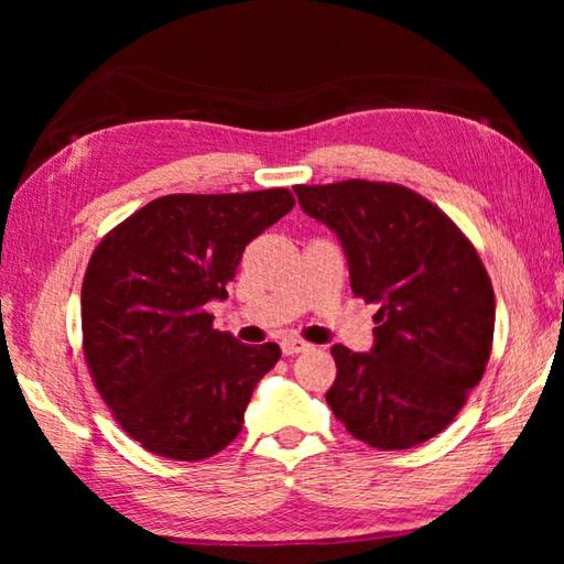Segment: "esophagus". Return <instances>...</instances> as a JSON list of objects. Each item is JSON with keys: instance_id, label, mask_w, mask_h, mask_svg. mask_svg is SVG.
Returning <instances> with one entry per match:
<instances>
[{"instance_id": "1", "label": "esophagus", "mask_w": 564, "mask_h": 564, "mask_svg": "<svg viewBox=\"0 0 564 564\" xmlns=\"http://www.w3.org/2000/svg\"><path fill=\"white\" fill-rule=\"evenodd\" d=\"M308 348H311L308 343H303V340H299V338H283V340H281L283 356H299V352L308 350Z\"/></svg>"}]
</instances>
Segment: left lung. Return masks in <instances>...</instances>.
Returning a JSON list of instances; mask_svg holds the SVG:
<instances>
[{
  "label": "left lung",
  "mask_w": 564,
  "mask_h": 564,
  "mask_svg": "<svg viewBox=\"0 0 564 564\" xmlns=\"http://www.w3.org/2000/svg\"><path fill=\"white\" fill-rule=\"evenodd\" d=\"M293 191L338 236L352 293L378 305L373 348H330L333 415L378 451L431 441L460 413L490 358L495 295L480 256L405 186L352 178Z\"/></svg>",
  "instance_id": "left-lung-1"
}]
</instances>
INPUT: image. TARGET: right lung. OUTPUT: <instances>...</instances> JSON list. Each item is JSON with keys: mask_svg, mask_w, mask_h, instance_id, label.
I'll return each mask as SVG.
<instances>
[{"mask_svg": "<svg viewBox=\"0 0 564 564\" xmlns=\"http://www.w3.org/2000/svg\"><path fill=\"white\" fill-rule=\"evenodd\" d=\"M289 188L171 194L94 251L82 283L84 358L104 403L149 453L204 460L234 441L275 343L243 346L206 313L243 248L291 212Z\"/></svg>", "mask_w": 564, "mask_h": 564, "instance_id": "obj_1", "label": "right lung"}]
</instances>
